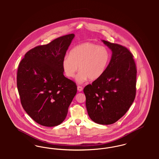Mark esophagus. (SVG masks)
Segmentation results:
<instances>
[{
    "label": "esophagus",
    "instance_id": "esophagus-1",
    "mask_svg": "<svg viewBox=\"0 0 159 159\" xmlns=\"http://www.w3.org/2000/svg\"><path fill=\"white\" fill-rule=\"evenodd\" d=\"M77 90H78L79 92H81V91L83 90V88L82 86H77Z\"/></svg>",
    "mask_w": 159,
    "mask_h": 159
}]
</instances>
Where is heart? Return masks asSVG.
<instances>
[{
    "label": "heart",
    "instance_id": "b5f03b06",
    "mask_svg": "<svg viewBox=\"0 0 159 159\" xmlns=\"http://www.w3.org/2000/svg\"><path fill=\"white\" fill-rule=\"evenodd\" d=\"M110 59L108 49L93 43H84L74 47L62 61V67L65 75L68 78L76 76L79 69L80 71L76 80L83 83L88 79L95 80L103 75Z\"/></svg>",
    "mask_w": 159,
    "mask_h": 159
}]
</instances>
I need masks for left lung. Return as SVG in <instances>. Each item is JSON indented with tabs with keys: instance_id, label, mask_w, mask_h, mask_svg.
Listing matches in <instances>:
<instances>
[{
	"instance_id": "left-lung-1",
	"label": "left lung",
	"mask_w": 159,
	"mask_h": 159,
	"mask_svg": "<svg viewBox=\"0 0 159 159\" xmlns=\"http://www.w3.org/2000/svg\"><path fill=\"white\" fill-rule=\"evenodd\" d=\"M112 51L105 73L86 86L88 113L92 121L111 125L128 111L136 95V68L132 53L123 46L102 40Z\"/></svg>"
}]
</instances>
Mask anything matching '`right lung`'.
<instances>
[{"label": "right lung", "instance_id": "right-lung-1", "mask_svg": "<svg viewBox=\"0 0 159 159\" xmlns=\"http://www.w3.org/2000/svg\"><path fill=\"white\" fill-rule=\"evenodd\" d=\"M75 37L70 34L29 51L21 61L16 83L21 103L31 118L47 127L64 121L77 92L64 76L62 61Z\"/></svg>", "mask_w": 159, "mask_h": 159}]
</instances>
